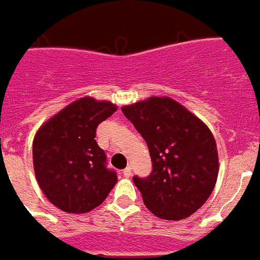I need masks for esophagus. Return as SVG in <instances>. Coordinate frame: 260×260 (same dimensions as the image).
I'll use <instances>...</instances> for the list:
<instances>
[{"label": "esophagus", "instance_id": "1", "mask_svg": "<svg viewBox=\"0 0 260 260\" xmlns=\"http://www.w3.org/2000/svg\"><path fill=\"white\" fill-rule=\"evenodd\" d=\"M123 176H124V177H132V168H130V166H127L126 169L123 170Z\"/></svg>", "mask_w": 260, "mask_h": 260}]
</instances>
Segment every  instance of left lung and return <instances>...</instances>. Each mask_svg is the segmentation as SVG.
<instances>
[{"label": "left lung", "mask_w": 260, "mask_h": 260, "mask_svg": "<svg viewBox=\"0 0 260 260\" xmlns=\"http://www.w3.org/2000/svg\"><path fill=\"white\" fill-rule=\"evenodd\" d=\"M148 145L152 172L134 176L145 206L165 220H181L204 205L215 188L219 158L205 123L169 96L123 107Z\"/></svg>", "instance_id": "8db88e82"}]
</instances>
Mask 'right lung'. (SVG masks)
I'll return each instance as SVG.
<instances>
[{
	"mask_svg": "<svg viewBox=\"0 0 260 260\" xmlns=\"http://www.w3.org/2000/svg\"><path fill=\"white\" fill-rule=\"evenodd\" d=\"M109 101L84 96L45 122L33 141V165L40 188L52 205L86 213L105 201L117 181L107 155L94 140L98 124L116 112Z\"/></svg>",
	"mask_w": 260,
	"mask_h": 260,
	"instance_id": "1",
	"label": "right lung"
}]
</instances>
